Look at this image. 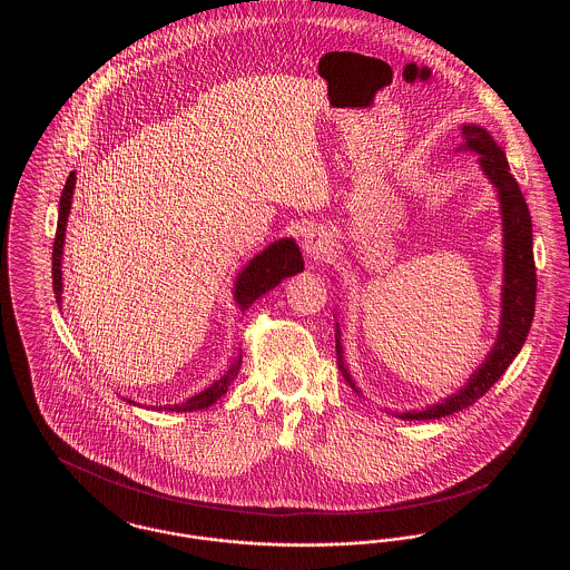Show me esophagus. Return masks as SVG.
Returning <instances> with one entry per match:
<instances>
[{"instance_id":"1","label":"esophagus","mask_w":570,"mask_h":570,"mask_svg":"<svg viewBox=\"0 0 570 570\" xmlns=\"http://www.w3.org/2000/svg\"><path fill=\"white\" fill-rule=\"evenodd\" d=\"M303 252L309 261L318 263V261H326L333 254L335 247V239L331 235V230L326 228H312L305 239H303Z\"/></svg>"}]
</instances>
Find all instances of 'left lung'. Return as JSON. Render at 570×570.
<instances>
[{
  "label": "left lung",
  "mask_w": 570,
  "mask_h": 570,
  "mask_svg": "<svg viewBox=\"0 0 570 570\" xmlns=\"http://www.w3.org/2000/svg\"><path fill=\"white\" fill-rule=\"evenodd\" d=\"M458 151L476 154V163L481 166L489 184L498 191L500 200V216H502V301H500V326L495 335V344L489 351L485 361L472 372V376L461 386L458 393L435 402L432 406L421 410H406L397 412L391 410L393 416L404 421H432L440 416H449L460 412L463 407L472 406L481 400L498 379L507 372L513 363L534 318V303H537V267H534V252H532V219L525 205V198L517 186L515 177L507 163L502 147L493 140L483 126L463 124L460 132V147ZM335 351H337V365L353 386L354 393L361 395L358 386L354 384L348 367L344 365V346L340 342V323H335Z\"/></svg>",
  "instance_id": "1"
}]
</instances>
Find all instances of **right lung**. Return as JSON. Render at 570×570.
I'll list each match as a JSON object with an SVG mask.
<instances>
[{"label": "right lung", "mask_w": 570, "mask_h": 570, "mask_svg": "<svg viewBox=\"0 0 570 570\" xmlns=\"http://www.w3.org/2000/svg\"><path fill=\"white\" fill-rule=\"evenodd\" d=\"M75 186H77V175L70 173L61 198H59V219H57V230H55L53 244V293L57 298V305L61 309V293H63V282H61V258H63V242H66V226H68V216H70V207H72V196H75ZM303 272V258L298 252V245L295 239H279L273 242L269 247H265L261 254H256L235 279V291L233 297L237 301L239 309L245 312L256 298L263 297L265 293H269L275 288L282 279L297 275ZM242 367V354L230 363V367L226 370V374L222 379H217L212 386H207L205 391L191 395L190 400H186L184 404H168V406H156L151 410H168V412H196V410H205V407L216 404L217 400L230 389V384L237 379ZM128 404H135L132 400H126Z\"/></svg>", "instance_id": "right-lung-1"}]
</instances>
